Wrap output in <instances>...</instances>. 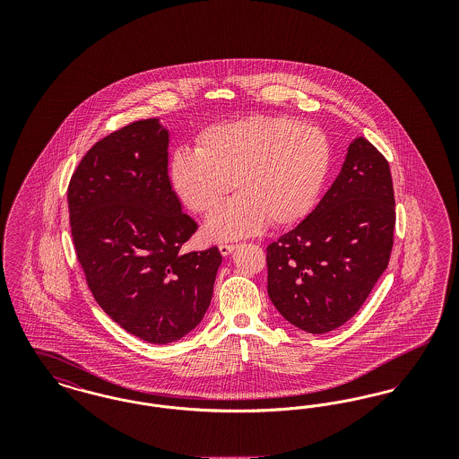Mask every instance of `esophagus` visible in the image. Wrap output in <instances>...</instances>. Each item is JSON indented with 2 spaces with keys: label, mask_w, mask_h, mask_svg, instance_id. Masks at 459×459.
<instances>
[{
  "label": "esophagus",
  "mask_w": 459,
  "mask_h": 459,
  "mask_svg": "<svg viewBox=\"0 0 459 459\" xmlns=\"http://www.w3.org/2000/svg\"><path fill=\"white\" fill-rule=\"evenodd\" d=\"M236 247H238V244H220L219 246L220 253L223 256H229Z\"/></svg>",
  "instance_id": "34e87169"
}]
</instances>
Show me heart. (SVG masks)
<instances>
[{
  "label": "heart",
  "mask_w": 459,
  "mask_h": 459,
  "mask_svg": "<svg viewBox=\"0 0 459 459\" xmlns=\"http://www.w3.org/2000/svg\"><path fill=\"white\" fill-rule=\"evenodd\" d=\"M196 150L180 148L169 163L175 195L195 213L210 215L212 240H232L305 219L330 167L327 135L287 117H247L199 132Z\"/></svg>",
  "instance_id": "obj_1"
}]
</instances>
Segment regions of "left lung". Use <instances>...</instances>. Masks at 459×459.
I'll use <instances>...</instances> for the list:
<instances>
[{
	"label": "left lung",
	"mask_w": 459,
	"mask_h": 459,
	"mask_svg": "<svg viewBox=\"0 0 459 459\" xmlns=\"http://www.w3.org/2000/svg\"><path fill=\"white\" fill-rule=\"evenodd\" d=\"M394 225L389 163L356 137L316 208L266 247L272 303L307 333L344 325L389 264Z\"/></svg>",
	"instance_id": "1"
}]
</instances>
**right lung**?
I'll use <instances>...</instances> for the list:
<instances>
[{
  "mask_svg": "<svg viewBox=\"0 0 459 459\" xmlns=\"http://www.w3.org/2000/svg\"><path fill=\"white\" fill-rule=\"evenodd\" d=\"M169 143L160 118L111 132L81 160L66 195L94 299L150 344H170L199 325L221 263L219 247L180 251L197 223L172 189Z\"/></svg>",
  "mask_w": 459,
  "mask_h": 459,
  "instance_id": "add662e5",
  "label": "right lung"
}]
</instances>
